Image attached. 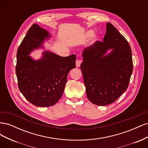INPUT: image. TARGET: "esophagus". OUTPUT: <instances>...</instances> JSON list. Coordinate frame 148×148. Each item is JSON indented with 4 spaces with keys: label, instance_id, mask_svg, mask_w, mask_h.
<instances>
[{
    "label": "esophagus",
    "instance_id": "1",
    "mask_svg": "<svg viewBox=\"0 0 148 148\" xmlns=\"http://www.w3.org/2000/svg\"><path fill=\"white\" fill-rule=\"evenodd\" d=\"M82 62V60L81 59H78L77 60V61H76V66H77V67H79L80 65H81Z\"/></svg>",
    "mask_w": 148,
    "mask_h": 148
}]
</instances>
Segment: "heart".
Instances as JSON below:
<instances>
[{
	"label": "heart",
	"instance_id": "1",
	"mask_svg": "<svg viewBox=\"0 0 148 148\" xmlns=\"http://www.w3.org/2000/svg\"><path fill=\"white\" fill-rule=\"evenodd\" d=\"M92 31H88V32L87 33V34H86V36H87V37H88V36H91V35H92ZM95 39L96 40V38H95Z\"/></svg>",
	"mask_w": 148,
	"mask_h": 148
}]
</instances>
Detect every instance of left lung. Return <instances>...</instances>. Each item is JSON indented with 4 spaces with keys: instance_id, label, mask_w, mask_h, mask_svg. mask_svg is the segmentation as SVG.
<instances>
[{
    "instance_id": "left-lung-1",
    "label": "left lung",
    "mask_w": 148,
    "mask_h": 148,
    "mask_svg": "<svg viewBox=\"0 0 148 148\" xmlns=\"http://www.w3.org/2000/svg\"><path fill=\"white\" fill-rule=\"evenodd\" d=\"M112 49L108 55L107 51ZM80 69L88 99L97 106L111 104L126 91L133 71L132 49L128 41L110 23L103 42L85 48Z\"/></svg>"
}]
</instances>
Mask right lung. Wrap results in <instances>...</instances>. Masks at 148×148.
Listing matches in <instances>:
<instances>
[{
  "instance_id": "1",
  "label": "right lung",
  "mask_w": 148,
  "mask_h": 148,
  "mask_svg": "<svg viewBox=\"0 0 148 148\" xmlns=\"http://www.w3.org/2000/svg\"><path fill=\"white\" fill-rule=\"evenodd\" d=\"M50 34L33 24L18 49L16 75L18 86L22 95L31 104L49 107L59 101L64 91L66 77L75 68L76 56L61 57L48 51H44L41 59L35 60L29 55Z\"/></svg>"
}]
</instances>
